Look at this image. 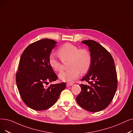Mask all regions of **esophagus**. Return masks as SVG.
Returning a JSON list of instances; mask_svg holds the SVG:
<instances>
[{
  "mask_svg": "<svg viewBox=\"0 0 133 133\" xmlns=\"http://www.w3.org/2000/svg\"><path fill=\"white\" fill-rule=\"evenodd\" d=\"M73 85V84L72 83H67V84H66V85H67V87H69V86H72Z\"/></svg>",
  "mask_w": 133,
  "mask_h": 133,
  "instance_id": "obj_1",
  "label": "esophagus"
}]
</instances>
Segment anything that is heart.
<instances>
[{"mask_svg":"<svg viewBox=\"0 0 133 133\" xmlns=\"http://www.w3.org/2000/svg\"><path fill=\"white\" fill-rule=\"evenodd\" d=\"M57 55L61 61L57 59L54 54H51L49 59L50 66L57 72L63 70L62 62L70 60V70L59 74L60 79L63 82H73L79 77L81 73L87 72L91 66V56L89 51L85 49H79L71 43H66L60 47L57 51Z\"/></svg>","mask_w":133,"mask_h":133,"instance_id":"heart-1","label":"heart"}]
</instances>
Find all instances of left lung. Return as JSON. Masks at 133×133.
Returning a JSON list of instances; mask_svg holds the SVG:
<instances>
[{
    "instance_id": "left-lung-1",
    "label": "left lung",
    "mask_w": 133,
    "mask_h": 133,
    "mask_svg": "<svg viewBox=\"0 0 133 133\" xmlns=\"http://www.w3.org/2000/svg\"><path fill=\"white\" fill-rule=\"evenodd\" d=\"M91 56V64L87 74L82 78L89 84L79 85L82 89L77 97L78 104L86 110L98 112L111 103L117 87V73L111 55L94 40H84Z\"/></svg>"
}]
</instances>
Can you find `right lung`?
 <instances>
[{
  "label": "right lung",
  "instance_id": "obj_1",
  "mask_svg": "<svg viewBox=\"0 0 133 133\" xmlns=\"http://www.w3.org/2000/svg\"><path fill=\"white\" fill-rule=\"evenodd\" d=\"M56 43L48 38L39 40L29 45L21 57L17 86L23 101L35 110H44L53 106L66 88L65 83L45 86L57 79L49 61Z\"/></svg>",
  "mask_w": 133,
  "mask_h": 133
}]
</instances>
